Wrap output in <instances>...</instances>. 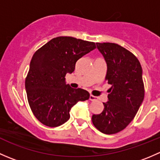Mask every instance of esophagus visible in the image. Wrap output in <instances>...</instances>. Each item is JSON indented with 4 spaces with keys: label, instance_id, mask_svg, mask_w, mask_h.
<instances>
[{
    "label": "esophagus",
    "instance_id": "obj_1",
    "mask_svg": "<svg viewBox=\"0 0 160 160\" xmlns=\"http://www.w3.org/2000/svg\"><path fill=\"white\" fill-rule=\"evenodd\" d=\"M89 99L90 100V101H96V100H97V97H95V96H93V95L90 94V98H89Z\"/></svg>",
    "mask_w": 160,
    "mask_h": 160
}]
</instances>
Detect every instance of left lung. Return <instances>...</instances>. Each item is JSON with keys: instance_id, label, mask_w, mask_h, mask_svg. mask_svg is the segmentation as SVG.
I'll return each instance as SVG.
<instances>
[{"instance_id": "1", "label": "left lung", "mask_w": 160, "mask_h": 160, "mask_svg": "<svg viewBox=\"0 0 160 160\" xmlns=\"http://www.w3.org/2000/svg\"><path fill=\"white\" fill-rule=\"evenodd\" d=\"M96 45L107 62L105 80L111 88L104 110L93 114L92 122L100 132L111 135L128 126L142 103V70L136 56L122 46L111 42Z\"/></svg>"}]
</instances>
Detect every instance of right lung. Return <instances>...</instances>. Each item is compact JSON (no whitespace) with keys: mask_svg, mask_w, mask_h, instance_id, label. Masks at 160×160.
Wrapping results in <instances>:
<instances>
[{"mask_svg":"<svg viewBox=\"0 0 160 160\" xmlns=\"http://www.w3.org/2000/svg\"><path fill=\"white\" fill-rule=\"evenodd\" d=\"M95 48L92 42L59 36L34 53L25 79V89L31 110L43 125H62L70 118L72 106L89 99L87 90L73 89L66 84L65 76L72 73L77 61Z\"/></svg>","mask_w":160,"mask_h":160,"instance_id":"right-lung-1","label":"right lung"}]
</instances>
